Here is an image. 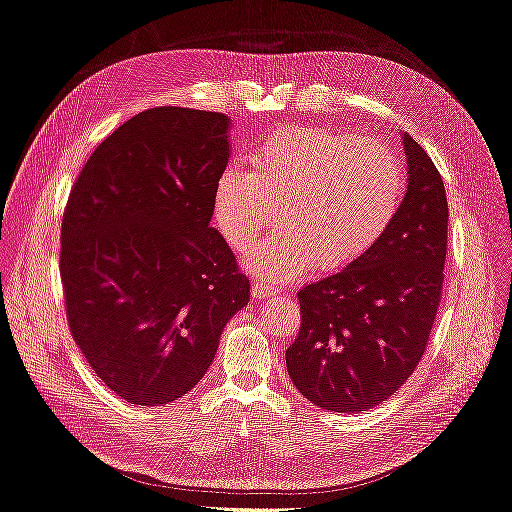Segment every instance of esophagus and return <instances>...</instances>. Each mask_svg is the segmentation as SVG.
Returning <instances> with one entry per match:
<instances>
[{"mask_svg": "<svg viewBox=\"0 0 512 512\" xmlns=\"http://www.w3.org/2000/svg\"><path fill=\"white\" fill-rule=\"evenodd\" d=\"M273 294H275V290L265 286L262 282H254L252 284V297L254 299H267V297H273Z\"/></svg>", "mask_w": 512, "mask_h": 512, "instance_id": "esophagus-1", "label": "esophagus"}]
</instances>
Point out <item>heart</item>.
<instances>
[{
  "label": "heart",
  "instance_id": "heart-1",
  "mask_svg": "<svg viewBox=\"0 0 512 512\" xmlns=\"http://www.w3.org/2000/svg\"><path fill=\"white\" fill-rule=\"evenodd\" d=\"M404 170L380 141L290 126L260 145L252 168L226 164L213 185V220L237 252L273 222L284 232L252 252L254 273L292 282L333 273L378 243L401 205Z\"/></svg>",
  "mask_w": 512,
  "mask_h": 512
}]
</instances>
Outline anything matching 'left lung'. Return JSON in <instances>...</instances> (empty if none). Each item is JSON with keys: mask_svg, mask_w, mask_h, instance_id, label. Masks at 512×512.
<instances>
[{"mask_svg": "<svg viewBox=\"0 0 512 512\" xmlns=\"http://www.w3.org/2000/svg\"><path fill=\"white\" fill-rule=\"evenodd\" d=\"M401 143L408 190L389 230L352 265L299 290L288 376L331 412L359 414L389 399L421 361L440 305L446 190L425 149L410 134Z\"/></svg>", "mask_w": 512, "mask_h": 512, "instance_id": "obj_1", "label": "left lung"}]
</instances>
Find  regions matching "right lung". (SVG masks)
<instances>
[{
  "mask_svg": "<svg viewBox=\"0 0 512 512\" xmlns=\"http://www.w3.org/2000/svg\"><path fill=\"white\" fill-rule=\"evenodd\" d=\"M230 119L158 106L104 138L61 222L68 327L89 367L134 406H164L200 382L250 280L211 228Z\"/></svg>",
  "mask_w": 512,
  "mask_h": 512,
  "instance_id": "right-lung-1",
  "label": "right lung"
}]
</instances>
